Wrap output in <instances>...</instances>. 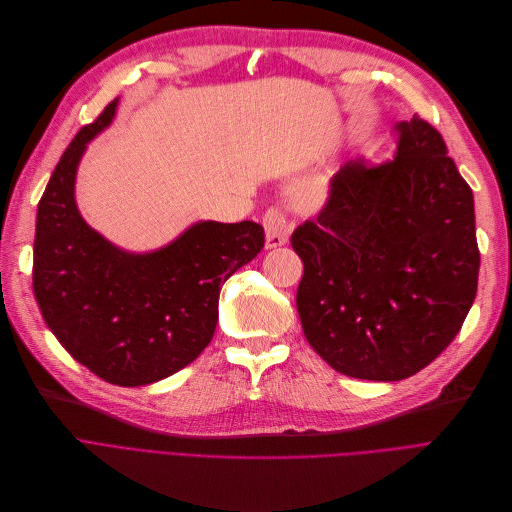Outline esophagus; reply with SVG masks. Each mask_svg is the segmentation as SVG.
<instances>
[{"label":"esophagus","mask_w":512,"mask_h":512,"mask_svg":"<svg viewBox=\"0 0 512 512\" xmlns=\"http://www.w3.org/2000/svg\"><path fill=\"white\" fill-rule=\"evenodd\" d=\"M262 225L266 233V248H279L289 239L287 216L281 208H269L262 216Z\"/></svg>","instance_id":"esophagus-1"}]
</instances>
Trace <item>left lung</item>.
Here are the masks:
<instances>
[{"label": "left lung", "instance_id": "8db88e82", "mask_svg": "<svg viewBox=\"0 0 512 512\" xmlns=\"http://www.w3.org/2000/svg\"><path fill=\"white\" fill-rule=\"evenodd\" d=\"M394 160H348L316 221L291 235L304 262L308 344L356 379L400 381L440 356L477 294L473 191L417 114L396 125Z\"/></svg>", "mask_w": 512, "mask_h": 512}]
</instances>
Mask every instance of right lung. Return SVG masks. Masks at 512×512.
I'll use <instances>...</instances> for the list:
<instances>
[{
  "label": "right lung",
  "mask_w": 512,
  "mask_h": 512,
  "mask_svg": "<svg viewBox=\"0 0 512 512\" xmlns=\"http://www.w3.org/2000/svg\"><path fill=\"white\" fill-rule=\"evenodd\" d=\"M118 97L70 141L37 208L33 291L66 352L120 387L150 385L196 360L218 321L223 283L264 248L258 223L200 221L168 246L135 254L91 229L75 200L87 143Z\"/></svg>",
  "instance_id": "add662e5"
}]
</instances>
